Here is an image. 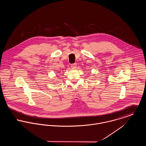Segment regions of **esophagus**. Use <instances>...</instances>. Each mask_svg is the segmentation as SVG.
I'll return each mask as SVG.
<instances>
[{"label": "esophagus", "mask_w": 146, "mask_h": 146, "mask_svg": "<svg viewBox=\"0 0 146 146\" xmlns=\"http://www.w3.org/2000/svg\"><path fill=\"white\" fill-rule=\"evenodd\" d=\"M76 63H73V64H71V67L72 68H75L76 67Z\"/></svg>", "instance_id": "34e87169"}]
</instances>
